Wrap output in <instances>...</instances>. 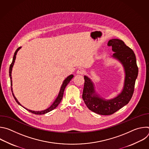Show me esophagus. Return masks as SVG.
Wrapping results in <instances>:
<instances>
[{"label":"esophagus","instance_id":"1","mask_svg":"<svg viewBox=\"0 0 149 149\" xmlns=\"http://www.w3.org/2000/svg\"><path fill=\"white\" fill-rule=\"evenodd\" d=\"M84 72H85V70L83 68H79L77 71V74H81V75L84 74Z\"/></svg>","mask_w":149,"mask_h":149}]
</instances>
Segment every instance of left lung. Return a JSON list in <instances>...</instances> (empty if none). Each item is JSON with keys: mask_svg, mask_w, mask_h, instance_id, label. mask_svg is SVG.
Here are the masks:
<instances>
[{"mask_svg": "<svg viewBox=\"0 0 149 149\" xmlns=\"http://www.w3.org/2000/svg\"><path fill=\"white\" fill-rule=\"evenodd\" d=\"M107 45L114 52L111 57L118 61L124 71V81L121 92L114 98L105 99L97 93L92 79L84 75L82 99L91 111L100 115H111L127 104L134 93L139 69L133 51L118 39H111Z\"/></svg>", "mask_w": 149, "mask_h": 149, "instance_id": "8db88e82", "label": "left lung"}]
</instances>
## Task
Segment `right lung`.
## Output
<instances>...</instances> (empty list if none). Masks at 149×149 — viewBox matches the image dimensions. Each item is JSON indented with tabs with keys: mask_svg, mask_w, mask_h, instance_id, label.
<instances>
[{
	"mask_svg": "<svg viewBox=\"0 0 149 149\" xmlns=\"http://www.w3.org/2000/svg\"><path fill=\"white\" fill-rule=\"evenodd\" d=\"M21 48V47H19L15 51V54H14V55H13V60H12V63L10 65V67H9V77H10V84H11V90H12V94H13V96L15 100V101H16V102L22 106V107H23L24 108H25V109L27 110L28 111H29V112L32 113H33L35 114H46L53 110H54L57 106L59 105V104L61 102L62 99V97H63V91H64L65 90V87H67V84L70 82V81L71 80V79L74 77V75L72 74L69 75L68 77H67L65 80L63 81L62 86L61 87V89H60V91L59 92V94L56 97V98L55 99V100L54 101V102L52 104V105L50 106V107L49 108H48L47 109H45L44 110H42V111H33V110H29L25 107H24V106H22V105H21V104L18 101V100H17V98L15 97L14 94H13V88H12V68L13 67V65H14V63H15V59H16V55L18 52V51Z\"/></svg>",
	"mask_w": 149,
	"mask_h": 149,
	"instance_id": "add662e5",
	"label": "right lung"
}]
</instances>
